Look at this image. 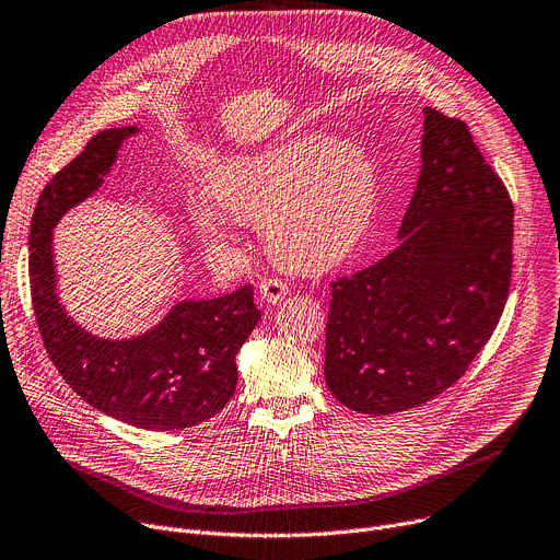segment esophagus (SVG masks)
<instances>
[{
  "label": "esophagus",
  "instance_id": "esophagus-1",
  "mask_svg": "<svg viewBox=\"0 0 560 560\" xmlns=\"http://www.w3.org/2000/svg\"><path fill=\"white\" fill-rule=\"evenodd\" d=\"M258 294H260V300H264V302L277 304L288 294V283L277 279V277H266V279H260V283H258Z\"/></svg>",
  "mask_w": 560,
  "mask_h": 560
}]
</instances>
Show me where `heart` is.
Listing matches in <instances>:
<instances>
[{
  "instance_id": "1",
  "label": "heart",
  "mask_w": 560,
  "mask_h": 560,
  "mask_svg": "<svg viewBox=\"0 0 560 560\" xmlns=\"http://www.w3.org/2000/svg\"><path fill=\"white\" fill-rule=\"evenodd\" d=\"M378 205V168L358 141L296 135L222 162L191 220L211 243L230 241V215L258 225L268 252L294 270H324L369 232Z\"/></svg>"
}]
</instances>
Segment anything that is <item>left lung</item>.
<instances>
[{
  "mask_svg": "<svg viewBox=\"0 0 560 560\" xmlns=\"http://www.w3.org/2000/svg\"><path fill=\"white\" fill-rule=\"evenodd\" d=\"M421 173L398 245L330 283L324 376L362 415L455 385L491 340L513 264V202L468 126L423 107Z\"/></svg>",
  "mask_w": 560,
  "mask_h": 560,
  "instance_id": "left-lung-1",
  "label": "left lung"
}]
</instances>
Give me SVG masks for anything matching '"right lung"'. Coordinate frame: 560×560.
<instances>
[{"instance_id": "add662e5", "label": "right lung", "mask_w": 560, "mask_h": 560, "mask_svg": "<svg viewBox=\"0 0 560 560\" xmlns=\"http://www.w3.org/2000/svg\"><path fill=\"white\" fill-rule=\"evenodd\" d=\"M135 126L109 128L58 171L37 198L28 234L35 322L65 383L98 412L143 430L198 425L236 392V353L260 319L252 285L215 300L179 302L130 340H105L73 322L56 294L51 236L58 220L90 198Z\"/></svg>"}]
</instances>
